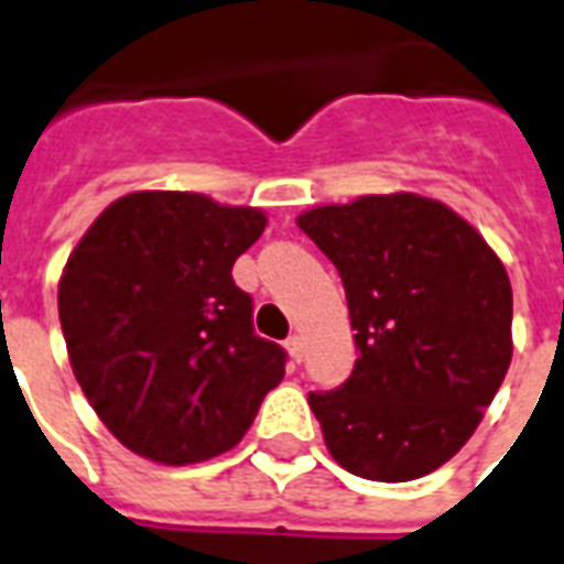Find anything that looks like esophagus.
Listing matches in <instances>:
<instances>
[{
	"label": "esophagus",
	"mask_w": 564,
	"mask_h": 564,
	"mask_svg": "<svg viewBox=\"0 0 564 564\" xmlns=\"http://www.w3.org/2000/svg\"><path fill=\"white\" fill-rule=\"evenodd\" d=\"M286 351H290L292 362L304 360V339H301V336H290V339H286Z\"/></svg>",
	"instance_id": "esophagus-1"
}]
</instances>
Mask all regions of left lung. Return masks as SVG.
Wrapping results in <instances>:
<instances>
[{"instance_id": "left-lung-1", "label": "left lung", "mask_w": 564, "mask_h": 564, "mask_svg": "<svg viewBox=\"0 0 564 564\" xmlns=\"http://www.w3.org/2000/svg\"><path fill=\"white\" fill-rule=\"evenodd\" d=\"M343 278L357 362L310 392L345 471L419 480L471 438L512 360V286L489 242L436 198L360 195L301 213Z\"/></svg>"}]
</instances>
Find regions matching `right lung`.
Returning <instances> with one entry per match:
<instances>
[{
	"label": "right lung",
	"mask_w": 564,
	"mask_h": 564,
	"mask_svg": "<svg viewBox=\"0 0 564 564\" xmlns=\"http://www.w3.org/2000/svg\"><path fill=\"white\" fill-rule=\"evenodd\" d=\"M263 228L257 207L140 189L73 248L57 283L69 366L128 451L163 465L225 454L283 380L286 354L254 334L230 278Z\"/></svg>",
	"instance_id": "add662e5"
}]
</instances>
